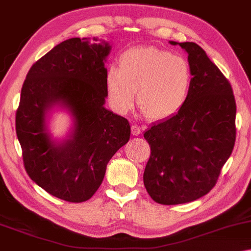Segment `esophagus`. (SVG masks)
<instances>
[{"label": "esophagus", "instance_id": "1", "mask_svg": "<svg viewBox=\"0 0 251 251\" xmlns=\"http://www.w3.org/2000/svg\"><path fill=\"white\" fill-rule=\"evenodd\" d=\"M131 133H132L133 136H139V134L141 133V128L137 125H132L131 126Z\"/></svg>", "mask_w": 251, "mask_h": 251}]
</instances>
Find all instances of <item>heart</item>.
<instances>
[{
  "instance_id": "1",
  "label": "heart",
  "mask_w": 251,
  "mask_h": 251,
  "mask_svg": "<svg viewBox=\"0 0 251 251\" xmlns=\"http://www.w3.org/2000/svg\"><path fill=\"white\" fill-rule=\"evenodd\" d=\"M193 74L188 61L156 47H133L122 53L119 67L107 69L105 87L111 105L125 114L136 100L148 118L161 120L182 109Z\"/></svg>"
}]
</instances>
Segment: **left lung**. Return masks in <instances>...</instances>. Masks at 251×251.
I'll return each mask as SVG.
<instances>
[{
  "instance_id": "1",
  "label": "left lung",
  "mask_w": 251,
  "mask_h": 251,
  "mask_svg": "<svg viewBox=\"0 0 251 251\" xmlns=\"http://www.w3.org/2000/svg\"><path fill=\"white\" fill-rule=\"evenodd\" d=\"M188 53L193 84L186 103L153 123L144 137L150 157L144 184L153 201H195L215 186L236 141V100L229 80L195 42H175Z\"/></svg>"
}]
</instances>
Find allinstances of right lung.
<instances>
[{
    "label": "right lung",
    "mask_w": 251,
    "mask_h": 251,
    "mask_svg": "<svg viewBox=\"0 0 251 251\" xmlns=\"http://www.w3.org/2000/svg\"><path fill=\"white\" fill-rule=\"evenodd\" d=\"M110 49L95 38L65 40L32 65L22 85L15 131L25 172L64 201L90 200L102 184L107 163L129 141V121L104 107V60ZM58 102L75 119L72 138L63 144L50 140L44 125L47 110Z\"/></svg>",
    "instance_id": "right-lung-1"
}]
</instances>
